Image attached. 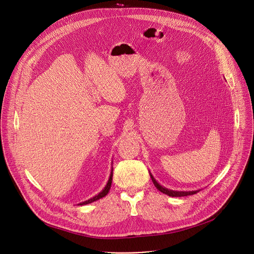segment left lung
I'll return each mask as SVG.
<instances>
[{
	"label": "left lung",
	"instance_id": "8db88e82",
	"mask_svg": "<svg viewBox=\"0 0 254 254\" xmlns=\"http://www.w3.org/2000/svg\"><path fill=\"white\" fill-rule=\"evenodd\" d=\"M150 176L152 178V181L153 183L155 185V187L161 191L162 193L168 195V196H171V197H183V196H188V195H193V194H196L197 192H199L200 190H196V191H174V190H171V189H167L166 187H163L162 185H160L156 179L154 178V176L152 175V173H150Z\"/></svg>",
	"mask_w": 254,
	"mask_h": 254
}]
</instances>
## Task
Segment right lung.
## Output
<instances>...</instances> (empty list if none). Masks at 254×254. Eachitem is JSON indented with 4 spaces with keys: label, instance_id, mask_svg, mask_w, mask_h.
Returning a JSON list of instances; mask_svg holds the SVG:
<instances>
[{
    "label": "right lung",
    "instance_id": "right-lung-1",
    "mask_svg": "<svg viewBox=\"0 0 254 254\" xmlns=\"http://www.w3.org/2000/svg\"><path fill=\"white\" fill-rule=\"evenodd\" d=\"M112 182H113V169H112V172H111V175H110V179H108L107 183H106L105 187L102 189V191H100V192H99L97 195H95L94 197H92V198H90V199H88V200H86V201H84V202L79 203L78 205H86V204L92 203V202H94V201H96V200H99V199L103 198L105 195H107L108 192H110V189H111V186H112Z\"/></svg>",
    "mask_w": 254,
    "mask_h": 254
}]
</instances>
